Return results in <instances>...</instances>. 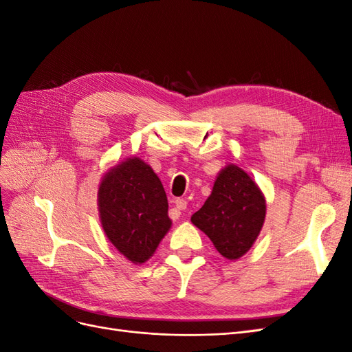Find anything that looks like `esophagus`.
Wrapping results in <instances>:
<instances>
[{
  "label": "esophagus",
  "instance_id": "esophagus-1",
  "mask_svg": "<svg viewBox=\"0 0 352 352\" xmlns=\"http://www.w3.org/2000/svg\"><path fill=\"white\" fill-rule=\"evenodd\" d=\"M175 206H176L177 210H186L188 202H186L184 198H177V199L175 201Z\"/></svg>",
  "mask_w": 352,
  "mask_h": 352
}]
</instances>
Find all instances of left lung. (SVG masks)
<instances>
[{
  "label": "left lung",
  "mask_w": 352,
  "mask_h": 352,
  "mask_svg": "<svg viewBox=\"0 0 352 352\" xmlns=\"http://www.w3.org/2000/svg\"><path fill=\"white\" fill-rule=\"evenodd\" d=\"M265 219V199L260 188L238 166L219 173L211 195L190 221L211 239L216 250L236 260L257 239Z\"/></svg>",
  "instance_id": "obj_1"
}]
</instances>
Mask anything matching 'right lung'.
Segmentation results:
<instances>
[{"mask_svg": "<svg viewBox=\"0 0 352 352\" xmlns=\"http://www.w3.org/2000/svg\"><path fill=\"white\" fill-rule=\"evenodd\" d=\"M98 207L105 235L136 264L151 257L172 226L164 188L140 158L126 160L104 176Z\"/></svg>", "mask_w": 352, "mask_h": 352, "instance_id": "obj_1", "label": "right lung"}]
</instances>
